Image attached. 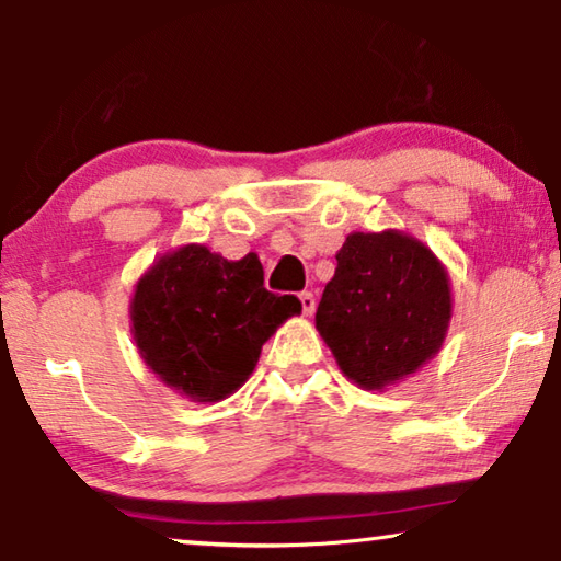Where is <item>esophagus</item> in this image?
Wrapping results in <instances>:
<instances>
[{"mask_svg": "<svg viewBox=\"0 0 561 561\" xmlns=\"http://www.w3.org/2000/svg\"><path fill=\"white\" fill-rule=\"evenodd\" d=\"M299 301H301V311H304V314H307V317L314 314V309H317V297H314V294H311V291H301V294H299Z\"/></svg>", "mask_w": 561, "mask_h": 561, "instance_id": "esophagus-1", "label": "esophagus"}]
</instances>
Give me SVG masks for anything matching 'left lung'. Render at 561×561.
Instances as JSON below:
<instances>
[{"label": "left lung", "instance_id": "8db88e82", "mask_svg": "<svg viewBox=\"0 0 561 561\" xmlns=\"http://www.w3.org/2000/svg\"><path fill=\"white\" fill-rule=\"evenodd\" d=\"M450 279L440 260L403 232H354L336 252L317 329L346 378L381 391L438 354L450 324Z\"/></svg>", "mask_w": 561, "mask_h": 561}]
</instances>
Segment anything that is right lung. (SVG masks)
Here are the masks:
<instances>
[{
    "mask_svg": "<svg viewBox=\"0 0 561 561\" xmlns=\"http://www.w3.org/2000/svg\"><path fill=\"white\" fill-rule=\"evenodd\" d=\"M301 304L264 289L257 254L230 262L203 244L160 257L136 284L130 324L138 354L165 386L197 403L232 396L264 341Z\"/></svg>",
    "mask_w": 561,
    "mask_h": 561,
    "instance_id": "add662e5",
    "label": "right lung"
}]
</instances>
